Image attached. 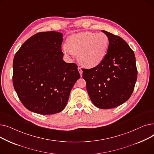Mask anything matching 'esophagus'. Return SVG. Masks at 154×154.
<instances>
[{
  "label": "esophagus",
  "instance_id": "34e87169",
  "mask_svg": "<svg viewBox=\"0 0 154 154\" xmlns=\"http://www.w3.org/2000/svg\"><path fill=\"white\" fill-rule=\"evenodd\" d=\"M78 70H79V73H80V76H82V69H81V67H78Z\"/></svg>",
  "mask_w": 154,
  "mask_h": 154
}]
</instances>
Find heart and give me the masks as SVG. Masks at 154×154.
Wrapping results in <instances>:
<instances>
[{
	"instance_id": "obj_1",
	"label": "heart",
	"mask_w": 154,
	"mask_h": 154,
	"mask_svg": "<svg viewBox=\"0 0 154 154\" xmlns=\"http://www.w3.org/2000/svg\"><path fill=\"white\" fill-rule=\"evenodd\" d=\"M62 48L67 56L77 55V60L86 68L95 67L103 60L109 47V36L103 33L83 32L70 35Z\"/></svg>"
}]
</instances>
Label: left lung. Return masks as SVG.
<instances>
[{"label":"left lung","mask_w":154,"mask_h":154,"mask_svg":"<svg viewBox=\"0 0 154 154\" xmlns=\"http://www.w3.org/2000/svg\"><path fill=\"white\" fill-rule=\"evenodd\" d=\"M110 39L103 60L95 67L82 70L92 103L102 109L116 107L126 102L134 91L137 69L134 51L125 40L102 30Z\"/></svg>","instance_id":"obj_1"}]
</instances>
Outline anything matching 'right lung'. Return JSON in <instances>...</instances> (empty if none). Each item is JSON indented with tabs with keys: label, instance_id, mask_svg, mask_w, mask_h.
Instances as JSON below:
<instances>
[{
	"label": "right lung",
	"instance_id": "obj_1",
	"mask_svg": "<svg viewBox=\"0 0 154 154\" xmlns=\"http://www.w3.org/2000/svg\"><path fill=\"white\" fill-rule=\"evenodd\" d=\"M62 41L60 32H38L28 38L14 56V87L30 111L42 115L61 112L80 78L77 64L62 59Z\"/></svg>",
	"mask_w": 154,
	"mask_h": 154
}]
</instances>
